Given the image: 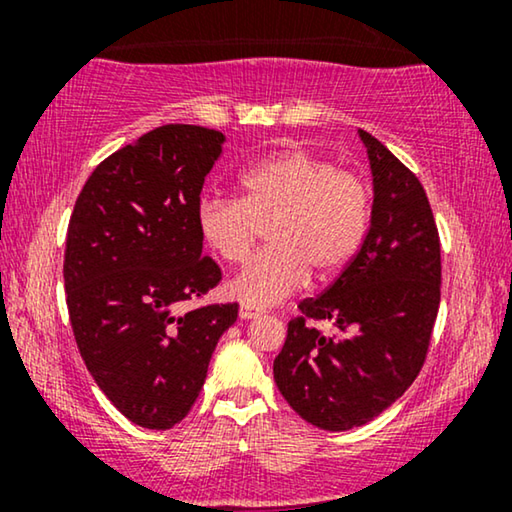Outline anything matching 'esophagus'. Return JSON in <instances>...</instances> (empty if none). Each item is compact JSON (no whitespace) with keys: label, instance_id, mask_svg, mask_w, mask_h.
Here are the masks:
<instances>
[{"label":"esophagus","instance_id":"1","mask_svg":"<svg viewBox=\"0 0 512 512\" xmlns=\"http://www.w3.org/2000/svg\"><path fill=\"white\" fill-rule=\"evenodd\" d=\"M261 314H263L261 307H254V305H247V303H242V307H240V317L242 319H256V317H261Z\"/></svg>","mask_w":512,"mask_h":512}]
</instances>
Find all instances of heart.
<instances>
[{"label": "heart", "instance_id": "b5f03b06", "mask_svg": "<svg viewBox=\"0 0 512 512\" xmlns=\"http://www.w3.org/2000/svg\"><path fill=\"white\" fill-rule=\"evenodd\" d=\"M242 198L207 195L198 230L228 263H244L270 230V244L233 279L247 305H275L305 284L310 270L328 277L345 268L366 235L370 195L363 179L317 153H272L240 174Z\"/></svg>", "mask_w": 512, "mask_h": 512}]
</instances>
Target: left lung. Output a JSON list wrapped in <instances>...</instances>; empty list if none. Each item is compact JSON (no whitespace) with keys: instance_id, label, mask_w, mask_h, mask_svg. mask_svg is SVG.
I'll use <instances>...</instances> for the list:
<instances>
[{"instance_id":"8db88e82","label":"left lung","mask_w":512,"mask_h":512,"mask_svg":"<svg viewBox=\"0 0 512 512\" xmlns=\"http://www.w3.org/2000/svg\"><path fill=\"white\" fill-rule=\"evenodd\" d=\"M373 214L361 249L289 321L275 382L305 422L326 431L363 426L415 382L440 305V237L419 179L366 130ZM328 318L335 336L311 324Z\"/></svg>"}]
</instances>
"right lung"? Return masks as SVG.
<instances>
[{
    "mask_svg": "<svg viewBox=\"0 0 512 512\" xmlns=\"http://www.w3.org/2000/svg\"><path fill=\"white\" fill-rule=\"evenodd\" d=\"M226 137L170 123L90 174L67 228L65 291L76 347L130 422L165 431L193 408L237 303L179 314L221 282L202 256L198 205Z\"/></svg>",
    "mask_w": 512,
    "mask_h": 512,
    "instance_id": "obj_1",
    "label": "right lung"
}]
</instances>
